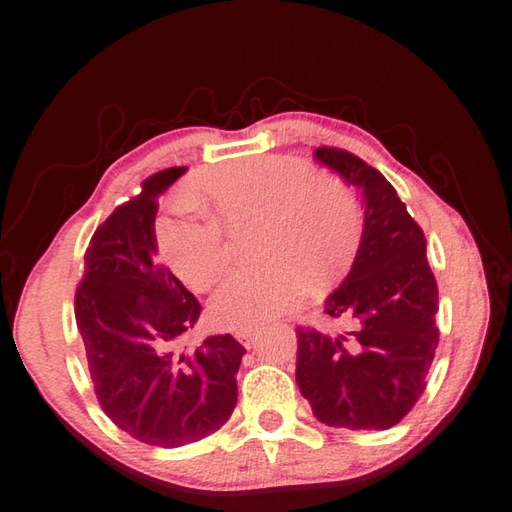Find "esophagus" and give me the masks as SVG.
I'll return each instance as SVG.
<instances>
[{
	"instance_id": "obj_1",
	"label": "esophagus",
	"mask_w": 512,
	"mask_h": 512,
	"mask_svg": "<svg viewBox=\"0 0 512 512\" xmlns=\"http://www.w3.org/2000/svg\"><path fill=\"white\" fill-rule=\"evenodd\" d=\"M236 339L243 343L245 347H252L254 345V339H256V332L254 330H238L236 332Z\"/></svg>"
}]
</instances>
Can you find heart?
I'll use <instances>...</instances> for the list:
<instances>
[{
  "mask_svg": "<svg viewBox=\"0 0 512 512\" xmlns=\"http://www.w3.org/2000/svg\"><path fill=\"white\" fill-rule=\"evenodd\" d=\"M198 200L214 218L185 214L160 231L169 267L207 289L227 267V231L258 223L263 267L234 272L211 296V321L225 330H258L294 312L310 289L341 274L359 240V209L343 185L318 178L301 160L263 156L209 171Z\"/></svg>",
  "mask_w": 512,
  "mask_h": 512,
  "instance_id": "1",
  "label": "heart"
}]
</instances>
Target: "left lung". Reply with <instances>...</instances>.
I'll return each mask as SVG.
<instances>
[{
  "label": "left lung",
  "mask_w": 512,
  "mask_h": 512,
  "mask_svg": "<svg viewBox=\"0 0 512 512\" xmlns=\"http://www.w3.org/2000/svg\"><path fill=\"white\" fill-rule=\"evenodd\" d=\"M314 158L361 191L365 214L350 272L325 298V312L347 318L352 330L298 327L296 383L325 426L385 430L421 397L439 343L426 238L374 167L330 147Z\"/></svg>",
  "instance_id": "8db88e82"
}]
</instances>
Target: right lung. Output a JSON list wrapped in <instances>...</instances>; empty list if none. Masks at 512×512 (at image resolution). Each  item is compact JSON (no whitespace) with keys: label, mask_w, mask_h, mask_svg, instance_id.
<instances>
[{"label":"right lung","mask_w":512,"mask_h":512,"mask_svg":"<svg viewBox=\"0 0 512 512\" xmlns=\"http://www.w3.org/2000/svg\"><path fill=\"white\" fill-rule=\"evenodd\" d=\"M187 167L144 180L95 229L75 294V321L102 410L133 439L180 448L225 426L245 347L231 334L182 345L200 303L158 263V198Z\"/></svg>","instance_id":"right-lung-1"}]
</instances>
